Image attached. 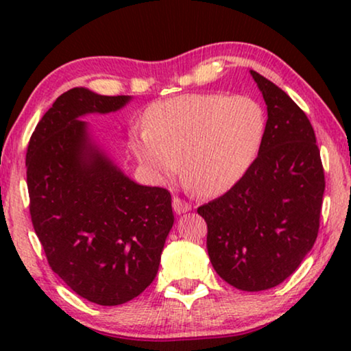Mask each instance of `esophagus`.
<instances>
[{
	"mask_svg": "<svg viewBox=\"0 0 351 351\" xmlns=\"http://www.w3.org/2000/svg\"><path fill=\"white\" fill-rule=\"evenodd\" d=\"M172 208H174L176 214H185L190 210V204L186 203V201L180 199L179 196H174V198H172Z\"/></svg>",
	"mask_w": 351,
	"mask_h": 351,
	"instance_id": "esophagus-1",
	"label": "esophagus"
}]
</instances>
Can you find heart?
I'll use <instances>...</instances> for the list:
<instances>
[{"label":"heart","instance_id":"obj_1","mask_svg":"<svg viewBox=\"0 0 351 351\" xmlns=\"http://www.w3.org/2000/svg\"><path fill=\"white\" fill-rule=\"evenodd\" d=\"M265 112L247 95L182 94L155 102L145 129L132 132L137 160L158 179L179 169L201 195L232 189L256 160L265 136Z\"/></svg>","mask_w":351,"mask_h":351}]
</instances>
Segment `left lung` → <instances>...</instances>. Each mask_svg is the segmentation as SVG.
Returning a JSON list of instances; mask_svg holds the SVG:
<instances>
[{
  "mask_svg": "<svg viewBox=\"0 0 351 351\" xmlns=\"http://www.w3.org/2000/svg\"><path fill=\"white\" fill-rule=\"evenodd\" d=\"M251 75L267 104L261 150L227 193L198 208L217 275L247 292L271 289L297 270L319 230L324 169L315 131L285 90Z\"/></svg>",
  "mask_w": 351,
  "mask_h": 351,
  "instance_id": "obj_1",
  "label": "left lung"
}]
</instances>
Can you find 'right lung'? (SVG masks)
Listing matches in <instances>:
<instances>
[{
	"label": "right lung",
	"instance_id": "right-lung-1",
	"mask_svg": "<svg viewBox=\"0 0 351 351\" xmlns=\"http://www.w3.org/2000/svg\"><path fill=\"white\" fill-rule=\"evenodd\" d=\"M129 100L66 90L36 124L27 148L32 223L47 263L71 291L97 305L126 304L152 285L174 223L169 191L124 176L80 119L117 112Z\"/></svg>",
	"mask_w": 351,
	"mask_h": 351
}]
</instances>
